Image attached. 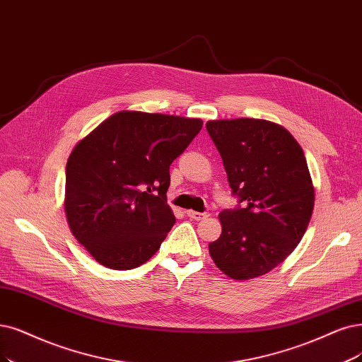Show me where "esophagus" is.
Returning a JSON list of instances; mask_svg holds the SVG:
<instances>
[{
  "instance_id": "1",
  "label": "esophagus",
  "mask_w": 362,
  "mask_h": 362,
  "mask_svg": "<svg viewBox=\"0 0 362 362\" xmlns=\"http://www.w3.org/2000/svg\"><path fill=\"white\" fill-rule=\"evenodd\" d=\"M186 216L191 219H195V221H202V219L209 218L210 215L209 213H202V211H195V210H186Z\"/></svg>"
}]
</instances>
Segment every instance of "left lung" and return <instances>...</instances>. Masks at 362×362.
I'll return each mask as SVG.
<instances>
[{
	"mask_svg": "<svg viewBox=\"0 0 362 362\" xmlns=\"http://www.w3.org/2000/svg\"><path fill=\"white\" fill-rule=\"evenodd\" d=\"M206 128L242 203L221 211L222 234L209 245L210 257L234 280L262 276L291 255L309 226L315 189L304 152L270 120H209Z\"/></svg>",
	"mask_w": 362,
	"mask_h": 362,
	"instance_id": "obj_1",
	"label": "left lung"
}]
</instances>
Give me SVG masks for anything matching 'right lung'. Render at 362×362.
Returning a JSON list of instances; mask_svg holds the SVG:
<instances>
[{"instance_id":"1","label":"right lung","mask_w":362,"mask_h":362,"mask_svg":"<svg viewBox=\"0 0 362 362\" xmlns=\"http://www.w3.org/2000/svg\"><path fill=\"white\" fill-rule=\"evenodd\" d=\"M202 119L124 110L80 140L65 170V215L92 258L112 270L151 259L176 222L170 165Z\"/></svg>"}]
</instances>
